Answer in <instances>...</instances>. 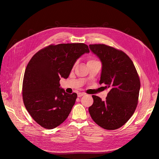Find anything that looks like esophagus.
Returning <instances> with one entry per match:
<instances>
[{
	"label": "esophagus",
	"mask_w": 159,
	"mask_h": 159,
	"mask_svg": "<svg viewBox=\"0 0 159 159\" xmlns=\"http://www.w3.org/2000/svg\"><path fill=\"white\" fill-rule=\"evenodd\" d=\"M84 95H85V93H84V92H80V93H78V97H79V98L82 97V96Z\"/></svg>",
	"instance_id": "1"
}]
</instances>
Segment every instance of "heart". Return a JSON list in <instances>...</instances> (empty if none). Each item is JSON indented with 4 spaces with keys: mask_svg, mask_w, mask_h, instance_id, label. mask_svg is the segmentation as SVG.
I'll list each match as a JSON object with an SVG mask.
<instances>
[{
    "mask_svg": "<svg viewBox=\"0 0 159 159\" xmlns=\"http://www.w3.org/2000/svg\"><path fill=\"white\" fill-rule=\"evenodd\" d=\"M89 61H93V60H89Z\"/></svg>",
    "mask_w": 159,
    "mask_h": 159,
    "instance_id": "obj_1",
    "label": "heart"
}]
</instances>
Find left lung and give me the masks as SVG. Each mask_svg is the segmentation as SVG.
<instances>
[{
  "label": "left lung",
  "instance_id": "left-lung-1",
  "mask_svg": "<svg viewBox=\"0 0 159 159\" xmlns=\"http://www.w3.org/2000/svg\"><path fill=\"white\" fill-rule=\"evenodd\" d=\"M90 50L102 64L99 84L109 88L106 99L92 95L89 112L94 122L105 129L122 127L136 109L141 84L133 62L123 52L105 44H90Z\"/></svg>",
  "mask_w": 159,
  "mask_h": 159
}]
</instances>
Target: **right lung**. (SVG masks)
<instances>
[{"mask_svg": "<svg viewBox=\"0 0 159 159\" xmlns=\"http://www.w3.org/2000/svg\"><path fill=\"white\" fill-rule=\"evenodd\" d=\"M83 43L50 45L38 52L28 62L24 75L22 98L28 112L42 127L52 129L68 117L77 94L61 88L80 57L89 53Z\"/></svg>", "mask_w": 159, "mask_h": 159, "instance_id": "add662e5", "label": "right lung"}]
</instances>
